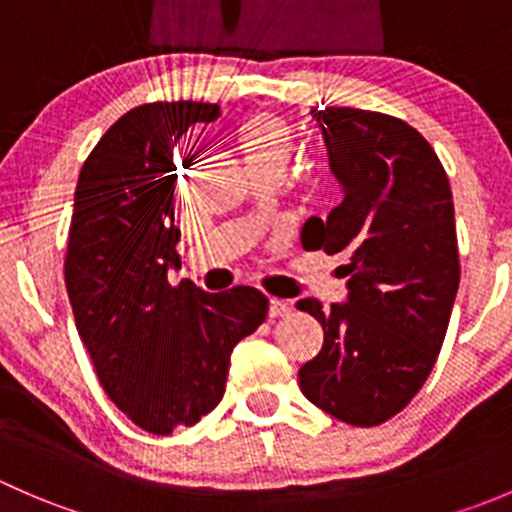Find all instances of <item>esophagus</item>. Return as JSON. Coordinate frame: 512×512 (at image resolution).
<instances>
[{"instance_id": "1", "label": "esophagus", "mask_w": 512, "mask_h": 512, "mask_svg": "<svg viewBox=\"0 0 512 512\" xmlns=\"http://www.w3.org/2000/svg\"><path fill=\"white\" fill-rule=\"evenodd\" d=\"M289 314V304L285 302V299H275L272 297L270 299V317L275 319V317H287Z\"/></svg>"}]
</instances>
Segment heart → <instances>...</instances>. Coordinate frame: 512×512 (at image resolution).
Here are the masks:
<instances>
[{
  "instance_id": "b5f03b06",
  "label": "heart",
  "mask_w": 512,
  "mask_h": 512,
  "mask_svg": "<svg viewBox=\"0 0 512 512\" xmlns=\"http://www.w3.org/2000/svg\"><path fill=\"white\" fill-rule=\"evenodd\" d=\"M237 136H240L242 148H245L255 170H285L287 160L294 153L292 126L285 118L272 116V113H252V116H247L237 128Z\"/></svg>"
}]
</instances>
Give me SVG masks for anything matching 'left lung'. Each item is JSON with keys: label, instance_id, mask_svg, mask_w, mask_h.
Returning <instances> with one entry per match:
<instances>
[{"label": "left lung", "instance_id": "obj_1", "mask_svg": "<svg viewBox=\"0 0 512 512\" xmlns=\"http://www.w3.org/2000/svg\"><path fill=\"white\" fill-rule=\"evenodd\" d=\"M344 200L302 227V245L344 252L349 297L329 309L299 299L324 329L299 389L352 426H379L431 374L461 282L448 175L431 143L401 118L361 108L312 111Z\"/></svg>", "mask_w": 512, "mask_h": 512}]
</instances>
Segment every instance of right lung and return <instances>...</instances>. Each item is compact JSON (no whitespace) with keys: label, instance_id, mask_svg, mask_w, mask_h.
I'll list each match as a JSON object with an SVG mask.
<instances>
[{"label":"right lung","instance_id":"right-lung-1","mask_svg":"<svg viewBox=\"0 0 512 512\" xmlns=\"http://www.w3.org/2000/svg\"><path fill=\"white\" fill-rule=\"evenodd\" d=\"M218 103L156 101L118 118L79 173L64 280L76 329L108 399L143 431L193 426L225 394L230 354L267 317L255 287L170 285L175 151Z\"/></svg>","mask_w":512,"mask_h":512}]
</instances>
